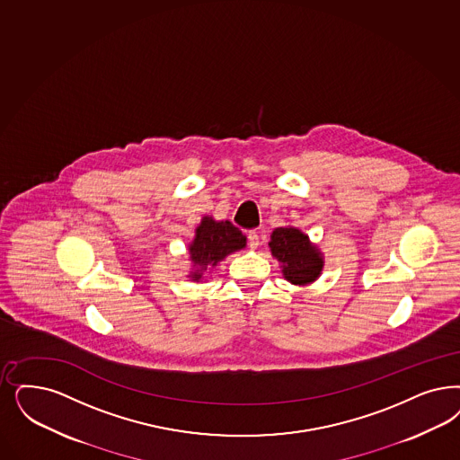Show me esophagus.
<instances>
[{
	"label": "esophagus",
	"instance_id": "obj_1",
	"mask_svg": "<svg viewBox=\"0 0 460 460\" xmlns=\"http://www.w3.org/2000/svg\"><path fill=\"white\" fill-rule=\"evenodd\" d=\"M258 244H260V236H258V233H256V231H250V233H248V246H250L252 250H256V248H258Z\"/></svg>",
	"mask_w": 460,
	"mask_h": 460
}]
</instances>
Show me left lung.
<instances>
[{"label":"left lung","instance_id":"obj_1","mask_svg":"<svg viewBox=\"0 0 460 460\" xmlns=\"http://www.w3.org/2000/svg\"><path fill=\"white\" fill-rule=\"evenodd\" d=\"M269 244L271 254L284 263L282 271L292 284H309L319 277L323 258L299 229L277 227Z\"/></svg>","mask_w":460,"mask_h":460}]
</instances>
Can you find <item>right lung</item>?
I'll return each instance as SVG.
<instances>
[{"label":"right lung","mask_w":460,"mask_h":460,"mask_svg":"<svg viewBox=\"0 0 460 460\" xmlns=\"http://www.w3.org/2000/svg\"><path fill=\"white\" fill-rule=\"evenodd\" d=\"M246 246V238L236 226L229 221L216 222L204 217L190 244V258L197 270L193 279L199 280L207 267H216L224 256Z\"/></svg>","instance_id":"right-lung-1"}]
</instances>
